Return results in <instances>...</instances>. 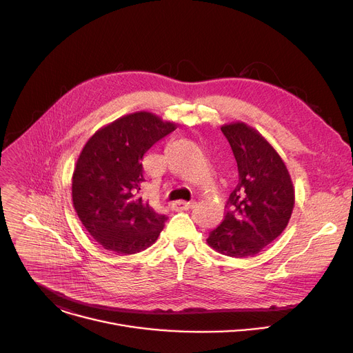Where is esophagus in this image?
Instances as JSON below:
<instances>
[{
    "mask_svg": "<svg viewBox=\"0 0 353 353\" xmlns=\"http://www.w3.org/2000/svg\"><path fill=\"white\" fill-rule=\"evenodd\" d=\"M172 207L174 211H188L194 208V203H187V201H174Z\"/></svg>",
    "mask_w": 353,
    "mask_h": 353,
    "instance_id": "esophagus-1",
    "label": "esophagus"
}]
</instances>
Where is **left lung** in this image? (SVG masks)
<instances>
[{
    "label": "left lung",
    "instance_id": "1",
    "mask_svg": "<svg viewBox=\"0 0 353 353\" xmlns=\"http://www.w3.org/2000/svg\"><path fill=\"white\" fill-rule=\"evenodd\" d=\"M237 162L239 181L230 192L221 225L207 243L228 257H253L288 226L294 187L275 148L243 121L221 127Z\"/></svg>",
    "mask_w": 353,
    "mask_h": 353
}]
</instances>
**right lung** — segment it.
I'll return each mask as SVG.
<instances>
[{"label": "right lung", "mask_w": 353, "mask_h": 353, "mask_svg": "<svg viewBox=\"0 0 353 353\" xmlns=\"http://www.w3.org/2000/svg\"><path fill=\"white\" fill-rule=\"evenodd\" d=\"M177 128L150 112L125 114L99 128L85 143L72 173V205L105 250L135 254L152 245L166 216L138 196L146 150Z\"/></svg>", "instance_id": "obj_1"}]
</instances>
